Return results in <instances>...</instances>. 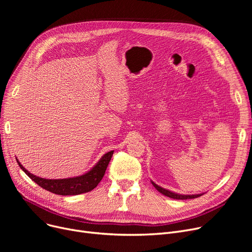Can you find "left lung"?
<instances>
[{
    "instance_id": "left-lung-1",
    "label": "left lung",
    "mask_w": 252,
    "mask_h": 252,
    "mask_svg": "<svg viewBox=\"0 0 252 252\" xmlns=\"http://www.w3.org/2000/svg\"><path fill=\"white\" fill-rule=\"evenodd\" d=\"M153 186L155 187V189L160 192L161 194H163L164 196H167L169 198H173V199H180V200H185V199H193V198H197L201 196L202 194H195V195H182V194H178V193H174L171 192L169 190H166L160 186H158V185H156L154 182H151Z\"/></svg>"
}]
</instances>
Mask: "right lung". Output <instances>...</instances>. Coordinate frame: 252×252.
Returning <instances> with one entry per match:
<instances>
[{"label": "right lung", "instance_id": "add662e5", "mask_svg": "<svg viewBox=\"0 0 252 252\" xmlns=\"http://www.w3.org/2000/svg\"><path fill=\"white\" fill-rule=\"evenodd\" d=\"M113 154V151L107 152L104 154L101 159L98 161V163L93 167L91 170L85 175L74 177V178H68V179H58V180H49V179H43L36 177L32 174H31L29 170H26L22 164L16 160L20 166V168L28 175L33 182H35L38 186H41L43 189L50 191L57 195H78L92 191L97 187V185L100 183L102 178L104 177V174L106 171V168L108 166V163L111 159Z\"/></svg>", "mask_w": 252, "mask_h": 252}]
</instances>
